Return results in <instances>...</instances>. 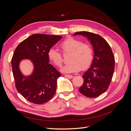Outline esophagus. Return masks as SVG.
Masks as SVG:
<instances>
[{"mask_svg":"<svg viewBox=\"0 0 131 131\" xmlns=\"http://www.w3.org/2000/svg\"><path fill=\"white\" fill-rule=\"evenodd\" d=\"M64 75H65V77H67V78H69V79H72V78H73V77L72 76V75H68V74H65Z\"/></svg>","mask_w":131,"mask_h":131,"instance_id":"esophagus-1","label":"esophagus"}]
</instances>
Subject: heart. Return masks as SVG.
Returning <instances> with one entry per match:
<instances>
[{
  "label": "heart",
  "mask_w": 131,
  "mask_h": 131,
  "mask_svg": "<svg viewBox=\"0 0 131 131\" xmlns=\"http://www.w3.org/2000/svg\"><path fill=\"white\" fill-rule=\"evenodd\" d=\"M63 53H70L69 64L63 67L66 73L77 72L81 68L85 70L91 66L93 59V50L89 43H83L79 39L68 38L59 45ZM50 62L57 67H61L63 62L62 54L57 50L51 48L47 52Z\"/></svg>",
  "instance_id": "heart-1"
}]
</instances>
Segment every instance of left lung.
<instances>
[{
	"instance_id": "1",
	"label": "left lung",
	"mask_w": 131,
	"mask_h": 131,
	"mask_svg": "<svg viewBox=\"0 0 131 131\" xmlns=\"http://www.w3.org/2000/svg\"><path fill=\"white\" fill-rule=\"evenodd\" d=\"M88 38L93 49L94 58L90 68L84 73V83L79 92L89 98L104 93L112 81L115 68V58L109 43L100 35L89 31H79L74 35Z\"/></svg>"
}]
</instances>
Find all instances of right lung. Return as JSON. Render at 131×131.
Listing matches in <instances>:
<instances>
[{
	"label": "right lung",
	"mask_w": 131,
	"mask_h": 131,
	"mask_svg": "<svg viewBox=\"0 0 131 131\" xmlns=\"http://www.w3.org/2000/svg\"><path fill=\"white\" fill-rule=\"evenodd\" d=\"M62 38L59 35L35 34L22 41L15 50L11 66L16 88L31 103H45L56 92L57 80L61 74L49 63L47 52ZM25 59H29L34 66L33 73L27 77L19 68V62Z\"/></svg>",
	"instance_id": "add662e5"
}]
</instances>
